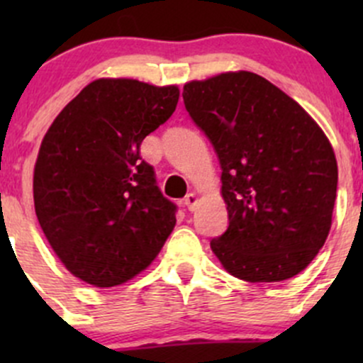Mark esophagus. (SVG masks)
I'll use <instances>...</instances> for the list:
<instances>
[{
  "mask_svg": "<svg viewBox=\"0 0 363 363\" xmlns=\"http://www.w3.org/2000/svg\"><path fill=\"white\" fill-rule=\"evenodd\" d=\"M196 203H199V196H196L195 193H188L184 199V205L188 207V211H195Z\"/></svg>",
  "mask_w": 363,
  "mask_h": 363,
  "instance_id": "obj_1",
  "label": "esophagus"
}]
</instances>
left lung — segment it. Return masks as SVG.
Masks as SVG:
<instances>
[{
    "label": "left lung",
    "mask_w": 363,
    "mask_h": 363,
    "mask_svg": "<svg viewBox=\"0 0 363 363\" xmlns=\"http://www.w3.org/2000/svg\"><path fill=\"white\" fill-rule=\"evenodd\" d=\"M182 98L223 170L230 223L211 240L212 252L250 283L302 272L332 225L337 161L327 135L294 98L251 72L193 80Z\"/></svg>",
    "instance_id": "left-lung-1"
}]
</instances>
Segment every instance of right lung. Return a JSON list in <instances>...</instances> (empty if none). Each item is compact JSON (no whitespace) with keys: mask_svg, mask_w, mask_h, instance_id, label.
<instances>
[{"mask_svg":"<svg viewBox=\"0 0 363 363\" xmlns=\"http://www.w3.org/2000/svg\"><path fill=\"white\" fill-rule=\"evenodd\" d=\"M177 86L98 79L60 112L40 145L33 199L54 252L98 288L149 267L175 226L140 144L177 107Z\"/></svg>","mask_w":363,"mask_h":363,"instance_id":"obj_1","label":"right lung"}]
</instances>
